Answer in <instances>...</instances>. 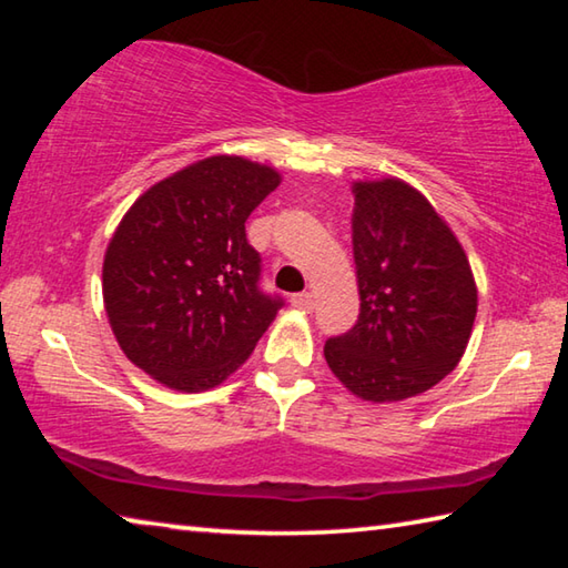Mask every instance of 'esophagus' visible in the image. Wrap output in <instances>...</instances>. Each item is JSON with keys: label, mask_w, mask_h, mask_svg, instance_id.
Returning a JSON list of instances; mask_svg holds the SVG:
<instances>
[{"label": "esophagus", "mask_w": 568, "mask_h": 568, "mask_svg": "<svg viewBox=\"0 0 568 568\" xmlns=\"http://www.w3.org/2000/svg\"><path fill=\"white\" fill-rule=\"evenodd\" d=\"M291 303L301 311H313V293H295L291 297Z\"/></svg>", "instance_id": "1"}]
</instances>
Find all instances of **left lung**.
I'll use <instances>...</instances> for the list:
<instances>
[{"mask_svg":"<svg viewBox=\"0 0 568 568\" xmlns=\"http://www.w3.org/2000/svg\"><path fill=\"white\" fill-rule=\"evenodd\" d=\"M353 257L361 313L325 341V361L353 396L403 400L456 368L478 293L464 247L408 182H353Z\"/></svg>","mask_w":568,"mask_h":568,"instance_id":"obj_1","label":"left lung"}]
</instances>
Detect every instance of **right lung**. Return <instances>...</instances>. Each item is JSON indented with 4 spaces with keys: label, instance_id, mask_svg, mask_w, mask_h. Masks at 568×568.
I'll list each match as a JSON object with an SVG mask.
<instances>
[{
    "label": "right lung",
    "instance_id": "add662e5",
    "mask_svg": "<svg viewBox=\"0 0 568 568\" xmlns=\"http://www.w3.org/2000/svg\"><path fill=\"white\" fill-rule=\"evenodd\" d=\"M281 185L273 168L215 155L134 200L104 253V311L122 353L162 386L215 388L283 307L261 291L245 220Z\"/></svg>",
    "mask_w": 568,
    "mask_h": 568
}]
</instances>
